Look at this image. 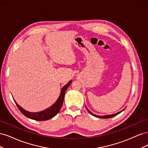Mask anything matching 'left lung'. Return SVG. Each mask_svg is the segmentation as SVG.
<instances>
[{
    "mask_svg": "<svg viewBox=\"0 0 148 148\" xmlns=\"http://www.w3.org/2000/svg\"><path fill=\"white\" fill-rule=\"evenodd\" d=\"M86 109H87V110L88 111V112L90 114H91L92 115H93V116H95V117H97V118H101V119H109V118H112V117H115V116H116L117 115H118V114H119L120 113H121L123 111V110H124V109H123L122 110H121V111H120V112H117V113H116V114H111V115H102V116H99V115H95V114H92L91 112H90L89 110V109L87 108V107H86Z\"/></svg>",
    "mask_w": 148,
    "mask_h": 148,
    "instance_id": "1",
    "label": "left lung"
}]
</instances>
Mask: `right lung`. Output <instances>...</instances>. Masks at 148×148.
I'll use <instances>...</instances> for the list:
<instances>
[{
	"mask_svg": "<svg viewBox=\"0 0 148 148\" xmlns=\"http://www.w3.org/2000/svg\"><path fill=\"white\" fill-rule=\"evenodd\" d=\"M71 82H72V81L70 80L68 83L65 84V86L62 88L60 96L54 104L51 107H49L47 109H45L41 112H30L26 111L18 104L15 100L14 101L16 103V105L18 107V108L20 110L21 112L25 116H26V117L38 121L47 120L49 119L53 118L54 116H56L59 112V111L62 106V104H63L65 92L67 88L70 86V84L71 83Z\"/></svg>",
	"mask_w": 148,
	"mask_h": 148,
	"instance_id": "1",
	"label": "right lung"
}]
</instances>
